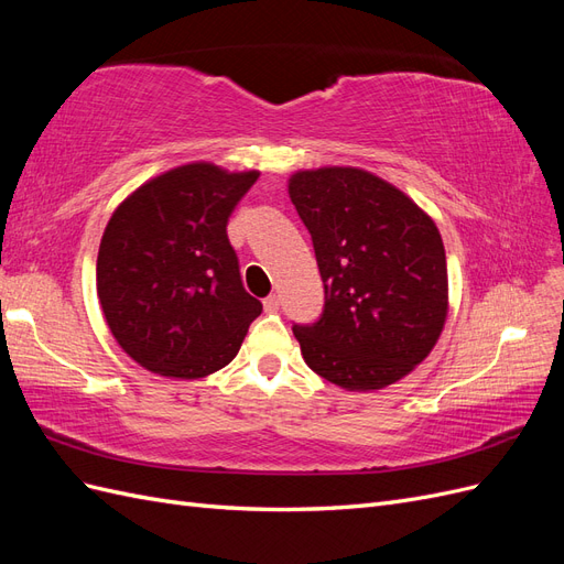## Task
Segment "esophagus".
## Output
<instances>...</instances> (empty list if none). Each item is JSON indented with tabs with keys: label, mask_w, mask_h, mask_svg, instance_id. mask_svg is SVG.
I'll return each instance as SVG.
<instances>
[{
	"label": "esophagus",
	"mask_w": 564,
	"mask_h": 564,
	"mask_svg": "<svg viewBox=\"0 0 564 564\" xmlns=\"http://www.w3.org/2000/svg\"><path fill=\"white\" fill-rule=\"evenodd\" d=\"M263 308H265V313H275V311H280V296L270 294V296L263 301Z\"/></svg>",
	"instance_id": "esophagus-1"
}]
</instances>
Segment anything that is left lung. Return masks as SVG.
Segmentation results:
<instances>
[{"label": "left lung", "instance_id": "obj_1", "mask_svg": "<svg viewBox=\"0 0 564 564\" xmlns=\"http://www.w3.org/2000/svg\"><path fill=\"white\" fill-rule=\"evenodd\" d=\"M324 284L317 322L294 324L301 355L346 390H379L423 362L445 327L447 259L433 218L355 166L289 178Z\"/></svg>", "mask_w": 564, "mask_h": 564}]
</instances>
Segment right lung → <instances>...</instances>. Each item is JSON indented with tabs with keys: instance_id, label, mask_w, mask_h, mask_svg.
<instances>
[{
	"instance_id": "obj_1",
	"label": "right lung",
	"mask_w": 564,
	"mask_h": 564,
	"mask_svg": "<svg viewBox=\"0 0 564 564\" xmlns=\"http://www.w3.org/2000/svg\"><path fill=\"white\" fill-rule=\"evenodd\" d=\"M256 178L259 172L183 164L115 209L96 289L115 340L141 367L202 379L240 350L263 305L242 286L226 228Z\"/></svg>"
}]
</instances>
